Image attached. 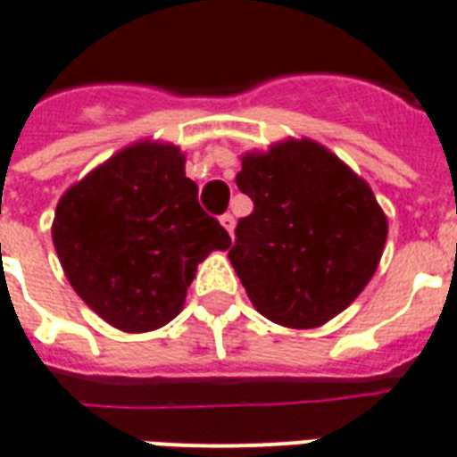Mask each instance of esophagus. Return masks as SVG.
<instances>
[{
	"label": "esophagus",
	"mask_w": 457,
	"mask_h": 457,
	"mask_svg": "<svg viewBox=\"0 0 457 457\" xmlns=\"http://www.w3.org/2000/svg\"><path fill=\"white\" fill-rule=\"evenodd\" d=\"M219 221H221V226H224L226 231L233 236V228H236V219H233V214H228V212H226V214H221V219H219Z\"/></svg>",
	"instance_id": "34e87169"
}]
</instances>
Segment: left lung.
Segmentation results:
<instances>
[{
    "instance_id": "obj_1",
    "label": "left lung",
    "mask_w": 457,
    "mask_h": 457,
    "mask_svg": "<svg viewBox=\"0 0 457 457\" xmlns=\"http://www.w3.org/2000/svg\"><path fill=\"white\" fill-rule=\"evenodd\" d=\"M236 183L254 207L238 219L228 257L257 312L314 328L345 310L386 243L372 188L312 140L245 154Z\"/></svg>"
}]
</instances>
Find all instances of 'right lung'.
Returning a JSON list of instances; mask_svg holds the SVG:
<instances>
[{
  "label": "right lung",
  "instance_id": "add662e5",
  "mask_svg": "<svg viewBox=\"0 0 457 457\" xmlns=\"http://www.w3.org/2000/svg\"><path fill=\"white\" fill-rule=\"evenodd\" d=\"M173 145L137 143L66 190L52 240L73 291L112 327L140 334L183 307L197 264L231 236L197 203Z\"/></svg>",
  "mask_w": 457,
  "mask_h": 457
}]
</instances>
